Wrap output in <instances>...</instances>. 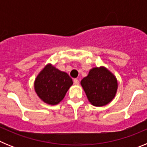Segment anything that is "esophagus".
I'll return each instance as SVG.
<instances>
[{"label": "esophagus", "mask_w": 147, "mask_h": 147, "mask_svg": "<svg viewBox=\"0 0 147 147\" xmlns=\"http://www.w3.org/2000/svg\"><path fill=\"white\" fill-rule=\"evenodd\" d=\"M74 83L75 85H79V83H80V82H79V80H78L77 79H74Z\"/></svg>", "instance_id": "34e87169"}]
</instances>
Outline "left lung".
I'll return each instance as SVG.
<instances>
[{
    "mask_svg": "<svg viewBox=\"0 0 147 147\" xmlns=\"http://www.w3.org/2000/svg\"><path fill=\"white\" fill-rule=\"evenodd\" d=\"M80 83L89 102L95 107L107 105L117 93V79L105 66L93 67Z\"/></svg>",
    "mask_w": 147,
    "mask_h": 147,
    "instance_id": "obj_1",
    "label": "left lung"
}]
</instances>
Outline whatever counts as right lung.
I'll return each instance as SVG.
<instances>
[{
  "label": "right lung",
  "mask_w": 147,
  "mask_h": 147,
  "mask_svg": "<svg viewBox=\"0 0 147 147\" xmlns=\"http://www.w3.org/2000/svg\"><path fill=\"white\" fill-rule=\"evenodd\" d=\"M73 80L69 75L49 63L37 76L34 83V90L42 102L49 105H58L64 98Z\"/></svg>",
  "instance_id": "obj_1"
}]
</instances>
